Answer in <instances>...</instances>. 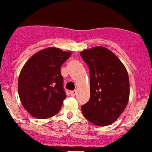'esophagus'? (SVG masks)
Masks as SVG:
<instances>
[{"label": "esophagus", "mask_w": 152, "mask_h": 152, "mask_svg": "<svg viewBox=\"0 0 152 152\" xmlns=\"http://www.w3.org/2000/svg\"><path fill=\"white\" fill-rule=\"evenodd\" d=\"M76 93H77V91H76V90H74V91H70V94H71V95H72V96H75Z\"/></svg>", "instance_id": "obj_1"}]
</instances>
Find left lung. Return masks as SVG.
I'll list each match as a JSON object with an SVG mask.
<instances>
[{"instance_id": "left-lung-1", "label": "left lung", "mask_w": 152, "mask_h": 152, "mask_svg": "<svg viewBox=\"0 0 152 152\" xmlns=\"http://www.w3.org/2000/svg\"><path fill=\"white\" fill-rule=\"evenodd\" d=\"M80 56L90 76V98L81 106L83 115L94 125H110L124 112L129 101L126 69L113 52L103 46L85 49Z\"/></svg>"}]
</instances>
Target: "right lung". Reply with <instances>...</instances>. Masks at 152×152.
Here are the masks:
<instances>
[{
    "label": "right lung",
    "instance_id": "add662e5",
    "mask_svg": "<svg viewBox=\"0 0 152 152\" xmlns=\"http://www.w3.org/2000/svg\"><path fill=\"white\" fill-rule=\"evenodd\" d=\"M72 52L55 47L39 51L28 60L18 78V94L32 117L46 119L57 115L66 97L61 67Z\"/></svg>",
    "mask_w": 152,
    "mask_h": 152
}]
</instances>
